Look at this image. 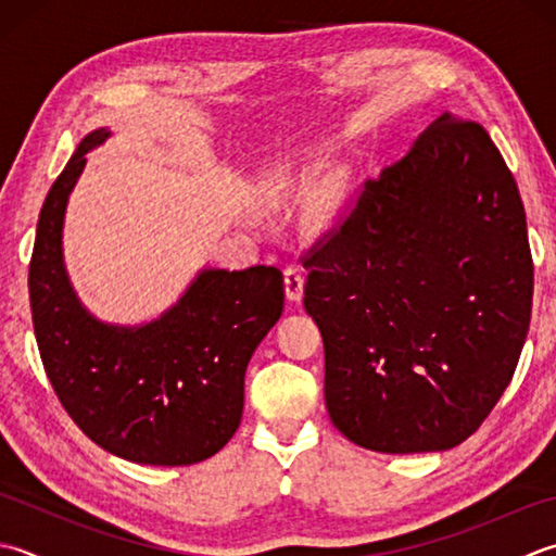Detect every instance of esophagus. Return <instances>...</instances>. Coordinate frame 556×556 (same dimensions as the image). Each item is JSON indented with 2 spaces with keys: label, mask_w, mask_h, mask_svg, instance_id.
<instances>
[{
  "label": "esophagus",
  "mask_w": 556,
  "mask_h": 556,
  "mask_svg": "<svg viewBox=\"0 0 556 556\" xmlns=\"http://www.w3.org/2000/svg\"><path fill=\"white\" fill-rule=\"evenodd\" d=\"M285 289H287V299L291 303H299L303 296V275L299 267H287L285 269Z\"/></svg>",
  "instance_id": "34e87169"
}]
</instances>
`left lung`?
<instances>
[{"instance_id":"left-lung-1","label":"left lung","mask_w":556,"mask_h":556,"mask_svg":"<svg viewBox=\"0 0 556 556\" xmlns=\"http://www.w3.org/2000/svg\"><path fill=\"white\" fill-rule=\"evenodd\" d=\"M303 267L325 405L346 439L405 455L480 429L514 378L532 308L526 210L482 125L441 115L364 182Z\"/></svg>"}]
</instances>
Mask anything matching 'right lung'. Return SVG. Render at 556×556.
I'll use <instances>...</instances> for the list:
<instances>
[{
	"label": "right lung",
	"instance_id": "1",
	"mask_svg": "<svg viewBox=\"0 0 556 556\" xmlns=\"http://www.w3.org/2000/svg\"><path fill=\"white\" fill-rule=\"evenodd\" d=\"M111 135H86L42 202L28 267L33 330L54 393L93 443L139 465H192L241 424L245 368L285 311V279L265 265L204 267L159 318L98 320L70 281L62 228L86 154Z\"/></svg>",
	"mask_w": 556,
	"mask_h": 556
}]
</instances>
